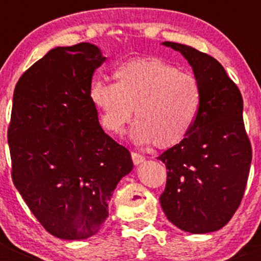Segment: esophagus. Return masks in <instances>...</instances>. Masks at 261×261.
<instances>
[{
	"label": "esophagus",
	"mask_w": 261,
	"mask_h": 261,
	"mask_svg": "<svg viewBox=\"0 0 261 261\" xmlns=\"http://www.w3.org/2000/svg\"><path fill=\"white\" fill-rule=\"evenodd\" d=\"M131 158H133V162L135 165H139V164H141V163L145 162V156H143V155L139 154V152L133 151L131 152Z\"/></svg>",
	"instance_id": "obj_1"
}]
</instances>
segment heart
Returning <instances> with one entry per match:
<instances>
[{
  "instance_id": "b5f03b06",
  "label": "heart",
  "mask_w": 261,
  "mask_h": 261,
  "mask_svg": "<svg viewBox=\"0 0 261 261\" xmlns=\"http://www.w3.org/2000/svg\"><path fill=\"white\" fill-rule=\"evenodd\" d=\"M114 80L96 81L89 87V99L109 133H122L134 109L138 121L131 139L136 144L154 143L167 149L191 133L202 105L201 86L194 75L160 58H139L118 65Z\"/></svg>"
}]
</instances>
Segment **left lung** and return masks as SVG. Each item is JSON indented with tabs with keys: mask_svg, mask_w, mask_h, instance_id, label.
Wrapping results in <instances>:
<instances>
[{
	"mask_svg": "<svg viewBox=\"0 0 261 261\" xmlns=\"http://www.w3.org/2000/svg\"><path fill=\"white\" fill-rule=\"evenodd\" d=\"M191 64L202 91L191 133L158 159L167 167L160 206L180 230L207 233L222 228L239 208L251 164L243 120V96L222 65L192 46L165 41Z\"/></svg>",
	"mask_w": 261,
	"mask_h": 261,
	"instance_id": "obj_1",
	"label": "left lung"
}]
</instances>
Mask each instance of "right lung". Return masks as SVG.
Here are the masks:
<instances>
[{"label": "right lung", "instance_id": "1", "mask_svg": "<svg viewBox=\"0 0 261 261\" xmlns=\"http://www.w3.org/2000/svg\"><path fill=\"white\" fill-rule=\"evenodd\" d=\"M105 59L93 44L58 46L15 87L7 131L12 180L43 227L63 240L98 232L116 186L134 167L89 99Z\"/></svg>", "mask_w": 261, "mask_h": 261}]
</instances>
